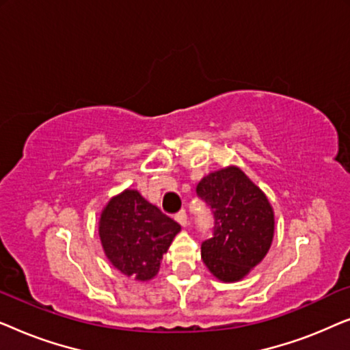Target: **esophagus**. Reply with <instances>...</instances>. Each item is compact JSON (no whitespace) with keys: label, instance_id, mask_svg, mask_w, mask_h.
Masks as SVG:
<instances>
[{"label":"esophagus","instance_id":"obj_1","mask_svg":"<svg viewBox=\"0 0 350 350\" xmlns=\"http://www.w3.org/2000/svg\"><path fill=\"white\" fill-rule=\"evenodd\" d=\"M175 219L181 224V226H186V224H188V215H186L185 210H180V212L175 215Z\"/></svg>","mask_w":350,"mask_h":350}]
</instances>
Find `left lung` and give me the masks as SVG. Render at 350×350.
Returning a JSON list of instances; mask_svg holds the SVG:
<instances>
[{
	"label": "left lung",
	"mask_w": 350,
	"mask_h": 350,
	"mask_svg": "<svg viewBox=\"0 0 350 350\" xmlns=\"http://www.w3.org/2000/svg\"><path fill=\"white\" fill-rule=\"evenodd\" d=\"M196 193L213 212V234L200 253L208 271L237 282L260 265L274 237V212L266 194L236 165L212 172Z\"/></svg>",
	"instance_id": "obj_1"
}]
</instances>
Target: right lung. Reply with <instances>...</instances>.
<instances>
[{
	"label": "right lung",
	"instance_id": "1",
	"mask_svg": "<svg viewBox=\"0 0 350 350\" xmlns=\"http://www.w3.org/2000/svg\"><path fill=\"white\" fill-rule=\"evenodd\" d=\"M180 229L178 223L135 189L109 199L98 221V236L109 262L142 282L157 274L162 255Z\"/></svg>",
	"mask_w": 350,
	"mask_h": 350
}]
</instances>
